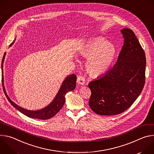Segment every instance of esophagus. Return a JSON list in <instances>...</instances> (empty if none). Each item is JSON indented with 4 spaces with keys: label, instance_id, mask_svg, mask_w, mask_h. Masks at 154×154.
<instances>
[{
    "label": "esophagus",
    "instance_id": "1",
    "mask_svg": "<svg viewBox=\"0 0 154 154\" xmlns=\"http://www.w3.org/2000/svg\"><path fill=\"white\" fill-rule=\"evenodd\" d=\"M77 83L79 85H83L85 84V78L81 75H79L78 77H77Z\"/></svg>",
    "mask_w": 154,
    "mask_h": 154
}]
</instances>
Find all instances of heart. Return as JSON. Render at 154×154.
Returning <instances> with one entry per match:
<instances>
[{"mask_svg": "<svg viewBox=\"0 0 154 154\" xmlns=\"http://www.w3.org/2000/svg\"><path fill=\"white\" fill-rule=\"evenodd\" d=\"M80 54L87 58L85 68L91 77L97 78L106 74L115 60L116 49L110 42L102 38L87 41L80 48Z\"/></svg>", "mask_w": 154, "mask_h": 154, "instance_id": "1", "label": "heart"}]
</instances>
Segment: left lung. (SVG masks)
I'll return each instance as SVG.
<instances>
[{"label": "left lung", "instance_id": "1", "mask_svg": "<svg viewBox=\"0 0 154 154\" xmlns=\"http://www.w3.org/2000/svg\"><path fill=\"white\" fill-rule=\"evenodd\" d=\"M124 45L112 69L90 82L89 105L97 115H119L127 109L141 94L145 83L146 55L134 32L121 30Z\"/></svg>", "mask_w": 154, "mask_h": 154}]
</instances>
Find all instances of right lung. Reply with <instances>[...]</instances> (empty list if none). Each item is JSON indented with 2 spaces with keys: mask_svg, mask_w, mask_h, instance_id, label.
Returning <instances> with one entry per match:
<instances>
[{
  "mask_svg": "<svg viewBox=\"0 0 154 154\" xmlns=\"http://www.w3.org/2000/svg\"><path fill=\"white\" fill-rule=\"evenodd\" d=\"M14 41L15 39L10 45V46L13 45ZM5 55H6V53H5L4 55L2 61V66H1L2 72V85H3V89H4V93L8 100L10 102L11 105L13 107H14L16 109H17V110L20 113L31 118L46 120L54 116L57 113L59 112V111L63 106L65 102V95L69 91H72L75 89V88L76 86V81H77V76L75 75V74H71L65 78V79L63 80L60 88L56 96L55 97L54 100L52 101V102L49 103L48 106L42 109H38V110H29V109H25L23 107L19 106L16 103H15L13 101H12L10 99V97L7 94L5 86H4V74H3L4 73L3 66H4V62Z\"/></svg>",
  "mask_w": 154,
  "mask_h": 154,
  "instance_id": "add662e5",
  "label": "right lung"
}]
</instances>
